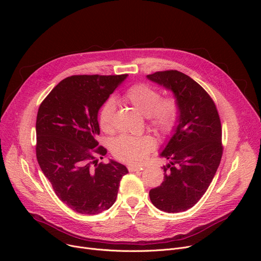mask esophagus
Returning <instances> with one entry per match:
<instances>
[{"instance_id":"34e87169","label":"esophagus","mask_w":261,"mask_h":261,"mask_svg":"<svg viewBox=\"0 0 261 261\" xmlns=\"http://www.w3.org/2000/svg\"><path fill=\"white\" fill-rule=\"evenodd\" d=\"M144 169V167L142 166H135V165H130L128 166V170L130 172H135V171H142Z\"/></svg>"}]
</instances>
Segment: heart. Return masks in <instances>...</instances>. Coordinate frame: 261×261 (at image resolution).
<instances>
[{
  "instance_id": "heart-1",
  "label": "heart",
  "mask_w": 261,
  "mask_h": 261,
  "mask_svg": "<svg viewBox=\"0 0 261 261\" xmlns=\"http://www.w3.org/2000/svg\"><path fill=\"white\" fill-rule=\"evenodd\" d=\"M122 99L132 105L141 114L148 117L149 126L162 134L171 132L179 117L180 108L177 100L172 96L161 99L160 92L147 85L132 86L122 95ZM115 109V100L109 98L99 111V126L106 133L113 131ZM153 148L154 142L149 136L135 138L130 135H120L111 144L113 155L120 161L131 164L143 162Z\"/></svg>"
}]
</instances>
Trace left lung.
<instances>
[{"label": "left lung", "mask_w": 261, "mask_h": 261, "mask_svg": "<svg viewBox=\"0 0 261 261\" xmlns=\"http://www.w3.org/2000/svg\"><path fill=\"white\" fill-rule=\"evenodd\" d=\"M147 78L173 93L180 108L173 134L161 152L163 183L149 191L154 206L181 213L194 206L212 183L222 158V129L215 102L198 82L179 71Z\"/></svg>", "instance_id": "1"}]
</instances>
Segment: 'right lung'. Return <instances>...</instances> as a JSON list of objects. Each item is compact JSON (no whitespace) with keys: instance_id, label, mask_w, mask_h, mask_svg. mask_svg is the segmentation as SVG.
Segmentation results:
<instances>
[{"instance_id":"1","label":"right lung","mask_w":261,"mask_h":261,"mask_svg":"<svg viewBox=\"0 0 261 261\" xmlns=\"http://www.w3.org/2000/svg\"><path fill=\"white\" fill-rule=\"evenodd\" d=\"M125 75H75L60 81L40 105L36 154L55 194L76 213L97 215L114 204L125 165L110 160L98 146V111ZM102 159V158H101Z\"/></svg>"}]
</instances>
